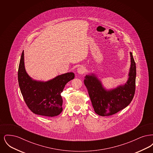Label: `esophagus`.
<instances>
[{"instance_id": "1", "label": "esophagus", "mask_w": 153, "mask_h": 153, "mask_svg": "<svg viewBox=\"0 0 153 153\" xmlns=\"http://www.w3.org/2000/svg\"><path fill=\"white\" fill-rule=\"evenodd\" d=\"M85 71H86L85 68L84 66H80V67L77 69V73H78V74H82L85 73Z\"/></svg>"}]
</instances>
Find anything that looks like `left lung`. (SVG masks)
<instances>
[{
	"label": "left lung",
	"mask_w": 153,
	"mask_h": 153,
	"mask_svg": "<svg viewBox=\"0 0 153 153\" xmlns=\"http://www.w3.org/2000/svg\"><path fill=\"white\" fill-rule=\"evenodd\" d=\"M131 64L128 79L124 84L117 87L106 89L102 81L94 73L85 76L84 82L95 112L102 117L112 115L124 109L131 102L135 91L136 64L130 52Z\"/></svg>",
	"instance_id": "8db88e82"
}]
</instances>
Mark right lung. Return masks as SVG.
<instances>
[{
	"instance_id": "obj_1",
	"label": "right lung",
	"mask_w": 153,
	"mask_h": 153,
	"mask_svg": "<svg viewBox=\"0 0 153 153\" xmlns=\"http://www.w3.org/2000/svg\"><path fill=\"white\" fill-rule=\"evenodd\" d=\"M18 78L21 92L29 108L36 115L54 117L58 116L63 110L61 94L66 84L74 78V74H62L46 81L34 80L26 71L23 51Z\"/></svg>"
}]
</instances>
